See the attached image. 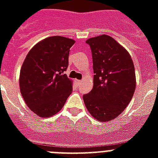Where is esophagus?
<instances>
[{"label": "esophagus", "instance_id": "34e87169", "mask_svg": "<svg viewBox=\"0 0 158 158\" xmlns=\"http://www.w3.org/2000/svg\"><path fill=\"white\" fill-rule=\"evenodd\" d=\"M75 82H76L77 85H79V84H81V80H79V79H75Z\"/></svg>", "mask_w": 158, "mask_h": 158}]
</instances>
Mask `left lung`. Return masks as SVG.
<instances>
[{
  "label": "left lung",
  "instance_id": "left-lung-1",
  "mask_svg": "<svg viewBox=\"0 0 158 158\" xmlns=\"http://www.w3.org/2000/svg\"><path fill=\"white\" fill-rule=\"evenodd\" d=\"M94 88L83 96L94 118L106 122L115 119L127 107L136 86L135 65L126 49L110 36L91 38Z\"/></svg>",
  "mask_w": 158,
  "mask_h": 158
}]
</instances>
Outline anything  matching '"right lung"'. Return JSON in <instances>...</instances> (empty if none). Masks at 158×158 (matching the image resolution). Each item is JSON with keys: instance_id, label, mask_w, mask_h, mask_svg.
<instances>
[{"instance_id": "right-lung-1", "label": "right lung", "mask_w": 158, "mask_h": 158, "mask_svg": "<svg viewBox=\"0 0 158 158\" xmlns=\"http://www.w3.org/2000/svg\"><path fill=\"white\" fill-rule=\"evenodd\" d=\"M74 40L49 37L33 47L23 61L19 74L21 95L32 111L40 117L59 112L72 93V80L64 74L69 49Z\"/></svg>"}]
</instances>
